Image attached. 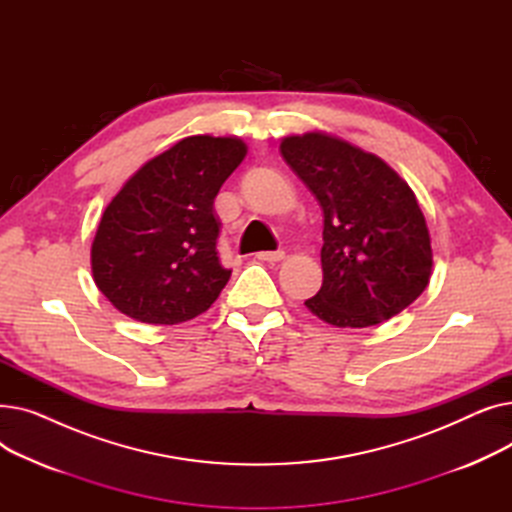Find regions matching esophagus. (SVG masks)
<instances>
[{"mask_svg":"<svg viewBox=\"0 0 512 512\" xmlns=\"http://www.w3.org/2000/svg\"><path fill=\"white\" fill-rule=\"evenodd\" d=\"M257 259L267 261V263H276V261L284 259V251H263V253H257Z\"/></svg>","mask_w":512,"mask_h":512,"instance_id":"esophagus-1","label":"esophagus"}]
</instances>
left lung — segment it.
<instances>
[{
	"mask_svg": "<svg viewBox=\"0 0 512 512\" xmlns=\"http://www.w3.org/2000/svg\"><path fill=\"white\" fill-rule=\"evenodd\" d=\"M280 153L324 211V284L307 309L336 328H369L407 309L432 276V240L411 186L384 159L326 132Z\"/></svg>",
	"mask_w": 512,
	"mask_h": 512,
	"instance_id": "8db88e82",
	"label": "left lung"
}]
</instances>
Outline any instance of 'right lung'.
Instances as JSON below:
<instances>
[{
  "label": "right lung",
  "mask_w": 512,
  "mask_h": 512,
  "mask_svg": "<svg viewBox=\"0 0 512 512\" xmlns=\"http://www.w3.org/2000/svg\"><path fill=\"white\" fill-rule=\"evenodd\" d=\"M236 137H186L149 159L105 207L91 247L97 288L120 313L174 326L205 313L230 280L213 199L240 166Z\"/></svg>",
  "instance_id": "obj_1"
}]
</instances>
